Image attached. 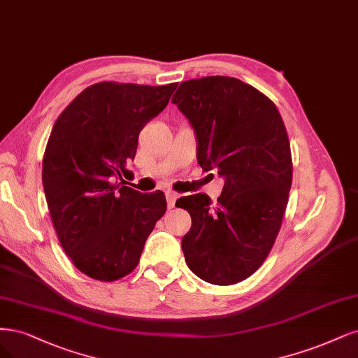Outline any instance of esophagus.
<instances>
[{
  "mask_svg": "<svg viewBox=\"0 0 358 358\" xmlns=\"http://www.w3.org/2000/svg\"><path fill=\"white\" fill-rule=\"evenodd\" d=\"M178 194L173 192V191H167L166 192V200H167V207L169 208H173L175 204H176V200H178Z\"/></svg>",
  "mask_w": 358,
  "mask_h": 358,
  "instance_id": "esophagus-1",
  "label": "esophagus"
}]
</instances>
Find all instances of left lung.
<instances>
[{
    "label": "left lung",
    "mask_w": 358,
    "mask_h": 358,
    "mask_svg": "<svg viewBox=\"0 0 358 358\" xmlns=\"http://www.w3.org/2000/svg\"><path fill=\"white\" fill-rule=\"evenodd\" d=\"M171 102L194 127L201 169L225 179L215 207L206 194L176 201L192 220L182 238L185 261L207 282L236 285L264 264L289 201L293 166L285 122L273 101L232 77L183 81Z\"/></svg>",
    "instance_id": "1"
}]
</instances>
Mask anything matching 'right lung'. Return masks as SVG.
<instances>
[{
	"label": "right lung",
	"instance_id": "add662e5",
	"mask_svg": "<svg viewBox=\"0 0 358 358\" xmlns=\"http://www.w3.org/2000/svg\"><path fill=\"white\" fill-rule=\"evenodd\" d=\"M176 85L96 83L55 122L43 159L45 200L60 245L90 278L130 274L166 213L162 191L142 194L121 175L130 173L141 130L167 106Z\"/></svg>",
	"mask_w": 358,
	"mask_h": 358
}]
</instances>
